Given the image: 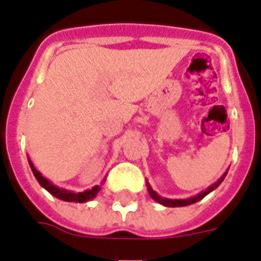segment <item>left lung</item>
Segmentation results:
<instances>
[{
	"instance_id": "8db88e82",
	"label": "left lung",
	"mask_w": 261,
	"mask_h": 261,
	"mask_svg": "<svg viewBox=\"0 0 261 261\" xmlns=\"http://www.w3.org/2000/svg\"><path fill=\"white\" fill-rule=\"evenodd\" d=\"M226 174H227V172L226 173H223V176H222L221 178H219L215 184H213L212 187H209L207 189L205 190V192H201L199 194H197V196L192 197V198H187V199H171V198H163L162 196H159L158 193H156L155 190H152V188H151V185L147 182V189H148V193L149 196H151V198H153L156 201V202L162 203V205L164 206H168V207H177V206H188V205H192V203H196L198 202L199 199H202L203 197L207 196V194L210 193V192H213V190L215 189L217 187H219V184H221L222 181L225 180Z\"/></svg>"
}]
</instances>
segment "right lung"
<instances>
[{"mask_svg": "<svg viewBox=\"0 0 261 261\" xmlns=\"http://www.w3.org/2000/svg\"><path fill=\"white\" fill-rule=\"evenodd\" d=\"M29 164H30V168L33 171L34 176L38 180L40 185H42L47 192L52 194V196H55L56 198L63 199V201H67V202H87L89 199H93L94 197L98 194V192L101 190V187L96 185V187H93L92 189L85 190V192H80V193H74V192H71V190H65V189H60V188L55 187L54 184H51L46 177H43L40 172L36 171V168L34 167L33 162H31L30 159H29Z\"/></svg>", "mask_w": 261, "mask_h": 261, "instance_id": "add662e5", "label": "right lung"}]
</instances>
